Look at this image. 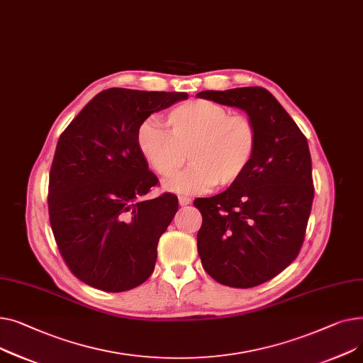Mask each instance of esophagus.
Here are the masks:
<instances>
[{
  "label": "esophagus",
  "mask_w": 363,
  "mask_h": 363,
  "mask_svg": "<svg viewBox=\"0 0 363 363\" xmlns=\"http://www.w3.org/2000/svg\"><path fill=\"white\" fill-rule=\"evenodd\" d=\"M190 202H191V199H190L189 196H184V195L179 196V203H180L182 206H186V205H189Z\"/></svg>",
  "instance_id": "obj_1"
}]
</instances>
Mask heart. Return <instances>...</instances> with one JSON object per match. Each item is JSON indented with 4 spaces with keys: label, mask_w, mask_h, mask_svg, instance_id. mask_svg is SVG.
Listing matches in <instances>:
<instances>
[{
    "label": "heart",
    "mask_w": 363,
    "mask_h": 363,
    "mask_svg": "<svg viewBox=\"0 0 363 363\" xmlns=\"http://www.w3.org/2000/svg\"><path fill=\"white\" fill-rule=\"evenodd\" d=\"M167 130L154 118L142 121L136 132L140 155L162 177H173L186 162L190 167L165 187L177 194H201L212 186L228 187L249 168L258 145L253 121L230 114L208 99L179 104L165 117Z\"/></svg>",
    "instance_id": "heart-1"
}]
</instances>
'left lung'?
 Here are the masks:
<instances>
[{
	"label": "left lung",
	"mask_w": 363,
	"mask_h": 363,
	"mask_svg": "<svg viewBox=\"0 0 363 363\" xmlns=\"http://www.w3.org/2000/svg\"><path fill=\"white\" fill-rule=\"evenodd\" d=\"M196 96L246 111L258 133L243 177L223 194L194 202L202 214V267L224 286H259L287 268L305 240L313 201L308 140L264 88L203 91Z\"/></svg>",
	"instance_id": "obj_1"
}]
</instances>
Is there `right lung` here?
<instances>
[{"instance_id": "1", "label": "right lung", "mask_w": 363, "mask_h": 363, "mask_svg": "<svg viewBox=\"0 0 363 363\" xmlns=\"http://www.w3.org/2000/svg\"><path fill=\"white\" fill-rule=\"evenodd\" d=\"M187 99L186 92L111 88L94 96L58 139L50 172L48 212L69 269L104 291H125L152 274L161 234L179 199L142 198L158 184L136 145L152 113Z\"/></svg>"}]
</instances>
